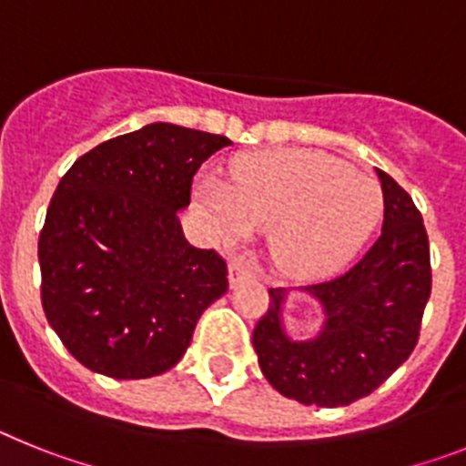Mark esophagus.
Instances as JSON below:
<instances>
[{
    "instance_id": "esophagus-1",
    "label": "esophagus",
    "mask_w": 466,
    "mask_h": 466,
    "mask_svg": "<svg viewBox=\"0 0 466 466\" xmlns=\"http://www.w3.org/2000/svg\"><path fill=\"white\" fill-rule=\"evenodd\" d=\"M228 278H230V284H236L245 278H257V270H254L249 263L242 261V258H230Z\"/></svg>"
}]
</instances>
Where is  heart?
I'll return each mask as SVG.
<instances>
[{"mask_svg":"<svg viewBox=\"0 0 466 466\" xmlns=\"http://www.w3.org/2000/svg\"><path fill=\"white\" fill-rule=\"evenodd\" d=\"M198 198L226 242L270 230V254L291 278H319L361 245L380 209L371 177L315 151L242 156L230 184L208 177Z\"/></svg>","mask_w":466,"mask_h":466,"instance_id":"heart-1","label":"heart"}]
</instances>
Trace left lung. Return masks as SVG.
<instances>
[{"mask_svg": "<svg viewBox=\"0 0 466 466\" xmlns=\"http://www.w3.org/2000/svg\"><path fill=\"white\" fill-rule=\"evenodd\" d=\"M385 200L382 233L339 278L300 287L324 310L322 331L289 339L287 289H268L252 343L266 380L284 397L315 406H348L380 387L409 360L431 294L430 240L413 198L378 170Z\"/></svg>", "mask_w": 466, "mask_h": 466, "instance_id": "1", "label": "left lung"}]
</instances>
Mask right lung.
Instances as JSON below:
<instances>
[{
	"instance_id": "obj_1",
	"label": "right lung",
	"mask_w": 466,
	"mask_h": 466,
	"mask_svg": "<svg viewBox=\"0 0 466 466\" xmlns=\"http://www.w3.org/2000/svg\"><path fill=\"white\" fill-rule=\"evenodd\" d=\"M228 144L151 123L97 144L60 179L39 233L41 306L86 369L116 380L166 373L226 294V261L188 245L179 209L198 167Z\"/></svg>"
}]
</instances>
